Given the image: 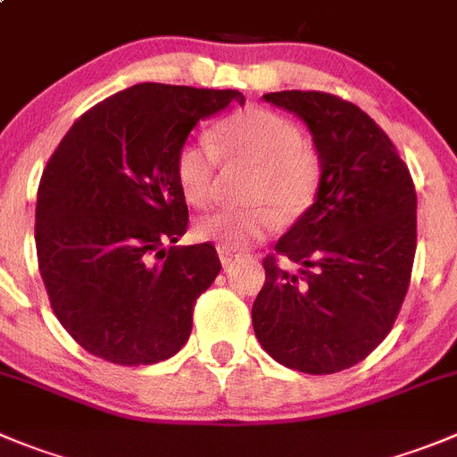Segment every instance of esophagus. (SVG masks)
I'll return each instance as SVG.
<instances>
[{
	"mask_svg": "<svg viewBox=\"0 0 457 457\" xmlns=\"http://www.w3.org/2000/svg\"><path fill=\"white\" fill-rule=\"evenodd\" d=\"M219 257H220V263H223V266H229V263L237 259V253H232V250L219 248Z\"/></svg>",
	"mask_w": 457,
	"mask_h": 457,
	"instance_id": "34e87169",
	"label": "esophagus"
}]
</instances>
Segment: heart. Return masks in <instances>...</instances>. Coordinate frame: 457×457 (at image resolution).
I'll list each match as a JSON object with an SVG mask.
<instances>
[{
  "mask_svg": "<svg viewBox=\"0 0 457 457\" xmlns=\"http://www.w3.org/2000/svg\"><path fill=\"white\" fill-rule=\"evenodd\" d=\"M214 144L191 139L176 157V178L187 203L209 204L216 187L219 153L228 164L248 166V209H220L195 220L194 234L225 250H241L270 232L279 216L293 220L313 204L320 187V160L293 121L263 108L225 119Z\"/></svg>",
  "mask_w": 457,
  "mask_h": 457,
  "instance_id": "obj_1",
  "label": "heart"
}]
</instances>
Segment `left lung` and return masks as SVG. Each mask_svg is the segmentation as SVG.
I'll use <instances>...</instances> for the list:
<instances>
[{
  "mask_svg": "<svg viewBox=\"0 0 457 457\" xmlns=\"http://www.w3.org/2000/svg\"><path fill=\"white\" fill-rule=\"evenodd\" d=\"M263 99L306 123L322 173L315 203L263 259L254 336L277 363L334 374L372 353L399 315L417 248L415 185L358 105L300 89ZM279 258L301 270L288 273Z\"/></svg>",
  "mask_w": 457,
  "mask_h": 457,
  "instance_id": "1",
  "label": "left lung"
}]
</instances>
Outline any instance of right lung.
Wrapping results in <instances>:
<instances>
[{"label":"right lung","mask_w":457,"mask_h":457,"mask_svg":"<svg viewBox=\"0 0 457 457\" xmlns=\"http://www.w3.org/2000/svg\"><path fill=\"white\" fill-rule=\"evenodd\" d=\"M232 101L245 104L237 89L132 85L80 114L46 162L37 266L55 318L85 352L153 365L189 340L220 262L212 243L176 245L189 225L176 157L195 123Z\"/></svg>","instance_id":"right-lung-1"}]
</instances>
